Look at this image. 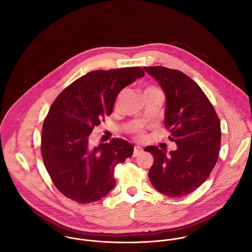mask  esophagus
<instances>
[{
	"mask_svg": "<svg viewBox=\"0 0 252 252\" xmlns=\"http://www.w3.org/2000/svg\"><path fill=\"white\" fill-rule=\"evenodd\" d=\"M143 151H144V149H143L141 146H135V147H134V153H133V156H134V157H136V156H138L139 154H141Z\"/></svg>",
	"mask_w": 252,
	"mask_h": 252,
	"instance_id": "obj_1",
	"label": "esophagus"
}]
</instances>
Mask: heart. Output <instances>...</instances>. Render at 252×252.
Returning a JSON list of instances; mask_svg holds the SVG:
<instances>
[{"label": "heart", "instance_id": "b5f03b06", "mask_svg": "<svg viewBox=\"0 0 252 252\" xmlns=\"http://www.w3.org/2000/svg\"><path fill=\"white\" fill-rule=\"evenodd\" d=\"M150 90H159V89L156 88V87H149V88H147L145 91H150Z\"/></svg>", "mask_w": 252, "mask_h": 252}]
</instances>
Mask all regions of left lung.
<instances>
[{
  "label": "left lung",
  "mask_w": 252,
  "mask_h": 252,
  "mask_svg": "<svg viewBox=\"0 0 252 252\" xmlns=\"http://www.w3.org/2000/svg\"><path fill=\"white\" fill-rule=\"evenodd\" d=\"M166 97L164 124L178 148L163 151L147 146L153 155L148 177L153 187L170 197H182L200 187L218 159L221 141L216 110L200 86L183 72L165 67H144Z\"/></svg>",
  "instance_id": "8db88e82"
}]
</instances>
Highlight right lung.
Returning a JSON list of instances; mask_svg holds the SVG:
<instances>
[{"instance_id":"obj_1","label":"right lung","mask_w":252,"mask_h":252,"mask_svg":"<svg viewBox=\"0 0 252 252\" xmlns=\"http://www.w3.org/2000/svg\"><path fill=\"white\" fill-rule=\"evenodd\" d=\"M144 75L138 67L93 71L53 102L42 126L41 155L48 175L66 197L89 204L114 187V167L133 155L134 146L122 139L92 146L89 137L111 114L120 91Z\"/></svg>"}]
</instances>
